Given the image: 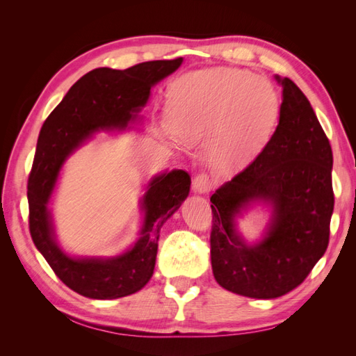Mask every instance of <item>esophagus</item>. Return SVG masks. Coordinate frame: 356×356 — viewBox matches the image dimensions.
Listing matches in <instances>:
<instances>
[{"instance_id":"esophagus-1","label":"esophagus","mask_w":356,"mask_h":356,"mask_svg":"<svg viewBox=\"0 0 356 356\" xmlns=\"http://www.w3.org/2000/svg\"><path fill=\"white\" fill-rule=\"evenodd\" d=\"M211 190V181L207 174H200L193 181V191L197 195H207Z\"/></svg>"}]
</instances>
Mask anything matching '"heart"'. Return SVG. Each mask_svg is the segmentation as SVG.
Instances as JSON below:
<instances>
[{"label": "heart", "mask_w": 356, "mask_h": 356, "mask_svg": "<svg viewBox=\"0 0 356 356\" xmlns=\"http://www.w3.org/2000/svg\"><path fill=\"white\" fill-rule=\"evenodd\" d=\"M277 93L272 83L241 68L190 72L170 86L166 114L170 131L188 144L217 136L209 163L232 174L251 161L276 124Z\"/></svg>", "instance_id": "heart-1"}]
</instances>
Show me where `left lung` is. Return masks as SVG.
I'll return each mask as SVG.
<instances>
[{
  "label": "left lung",
  "mask_w": 356,
  "mask_h": 356,
  "mask_svg": "<svg viewBox=\"0 0 356 356\" xmlns=\"http://www.w3.org/2000/svg\"><path fill=\"white\" fill-rule=\"evenodd\" d=\"M282 86L279 123L263 152L211 196V263L222 288L276 298L305 281L330 239L334 209L332 152L310 102L294 81ZM255 204L271 209L262 236L244 241L237 218Z\"/></svg>",
  "instance_id": "1"
}]
</instances>
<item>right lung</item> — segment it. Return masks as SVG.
Masks as SVG:
<instances>
[{
  "mask_svg": "<svg viewBox=\"0 0 356 356\" xmlns=\"http://www.w3.org/2000/svg\"><path fill=\"white\" fill-rule=\"evenodd\" d=\"M181 63L182 58L138 63L123 71L96 68L72 86L41 127L28 179L31 238L56 276L80 296L113 300L147 285L154 272L161 225L187 199L191 179L182 169L149 179L139 200L144 212L141 230L123 254L71 257L58 243L49 208L62 165L95 134L126 131L131 123L141 120L139 113L153 86L175 72Z\"/></svg>",
  "mask_w": 356,
  "mask_h": 356,
  "instance_id": "1",
  "label": "right lung"
}]
</instances>
